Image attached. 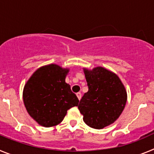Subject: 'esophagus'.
I'll return each mask as SVG.
<instances>
[{
    "mask_svg": "<svg viewBox=\"0 0 154 154\" xmlns=\"http://www.w3.org/2000/svg\"><path fill=\"white\" fill-rule=\"evenodd\" d=\"M76 96H77V97H78V99H81V98H82V93L81 92H77V93H76Z\"/></svg>",
    "mask_w": 154,
    "mask_h": 154,
    "instance_id": "1",
    "label": "esophagus"
}]
</instances>
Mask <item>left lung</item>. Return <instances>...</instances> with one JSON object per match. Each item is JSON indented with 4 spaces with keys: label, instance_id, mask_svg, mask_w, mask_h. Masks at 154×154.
<instances>
[{
    "label": "left lung",
    "instance_id": "obj_1",
    "mask_svg": "<svg viewBox=\"0 0 154 154\" xmlns=\"http://www.w3.org/2000/svg\"><path fill=\"white\" fill-rule=\"evenodd\" d=\"M84 72L89 90L78 108L88 126L103 129L114 123L123 112L127 99L126 89L119 77L104 68Z\"/></svg>",
    "mask_w": 154,
    "mask_h": 154
}]
</instances>
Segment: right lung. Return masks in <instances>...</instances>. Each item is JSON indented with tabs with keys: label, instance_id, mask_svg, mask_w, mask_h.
<instances>
[{
	"label": "right lung",
	"instance_id": "right-lung-1",
	"mask_svg": "<svg viewBox=\"0 0 154 154\" xmlns=\"http://www.w3.org/2000/svg\"><path fill=\"white\" fill-rule=\"evenodd\" d=\"M69 69L51 64L35 72L24 88L23 99L29 115L45 127L58 125L67 111L79 105L65 79Z\"/></svg>",
	"mask_w": 154,
	"mask_h": 154
}]
</instances>
